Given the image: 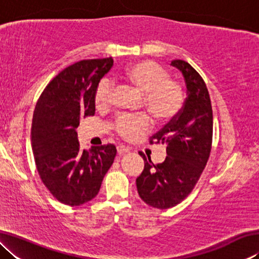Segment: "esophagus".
Wrapping results in <instances>:
<instances>
[{
	"instance_id": "obj_1",
	"label": "esophagus",
	"mask_w": 259,
	"mask_h": 259,
	"mask_svg": "<svg viewBox=\"0 0 259 259\" xmlns=\"http://www.w3.org/2000/svg\"><path fill=\"white\" fill-rule=\"evenodd\" d=\"M116 150H117V153H119L120 155H123V154H125V153L130 152V148L124 146V145H119L116 147Z\"/></svg>"
}]
</instances>
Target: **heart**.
Returning a JSON list of instances; mask_svg holds the SVG:
<instances>
[{
  "label": "heart",
  "instance_id": "b5f03b06",
  "mask_svg": "<svg viewBox=\"0 0 259 259\" xmlns=\"http://www.w3.org/2000/svg\"><path fill=\"white\" fill-rule=\"evenodd\" d=\"M165 68L152 60H140L125 68L122 78L143 94V104L156 124H169L177 119L185 103L183 85L170 78ZM111 81L103 78L96 87L94 100L98 108H106L114 98ZM151 122L145 114L122 115L114 122V129L124 139H133L146 133Z\"/></svg>",
  "mask_w": 259,
  "mask_h": 259
}]
</instances>
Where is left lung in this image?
<instances>
[{"mask_svg":"<svg viewBox=\"0 0 259 259\" xmlns=\"http://www.w3.org/2000/svg\"><path fill=\"white\" fill-rule=\"evenodd\" d=\"M171 65L183 73L187 98L177 119L150 138V144H165L168 156L153 164L151 157L139 152L144 170L136 179L140 199L157 209L175 207L190 195L212 145V108L203 78L186 61L177 59Z\"/></svg>","mask_w":259,"mask_h":259,"instance_id":"8db88e82","label":"left lung"}]
</instances>
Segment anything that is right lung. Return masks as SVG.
I'll list each match as a JSON object with an SVG mask.
<instances>
[{
  "label": "right lung",
  "instance_id": "obj_1",
  "mask_svg": "<svg viewBox=\"0 0 259 259\" xmlns=\"http://www.w3.org/2000/svg\"><path fill=\"white\" fill-rule=\"evenodd\" d=\"M112 57L77 61L61 71L43 90L32 122V150L45 186L59 202L80 205L98 194L113 164V144L82 150L76 128L95 115L96 87L113 66Z\"/></svg>",
  "mask_w": 259,
  "mask_h": 259
}]
</instances>
